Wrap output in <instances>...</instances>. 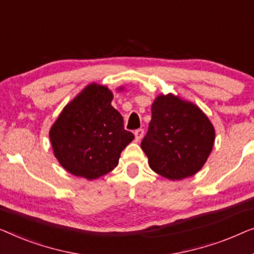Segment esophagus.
<instances>
[{
	"mask_svg": "<svg viewBox=\"0 0 254 254\" xmlns=\"http://www.w3.org/2000/svg\"><path fill=\"white\" fill-rule=\"evenodd\" d=\"M134 137H135V140L140 141L141 138L144 137V130H142V128H138V130H135L134 131Z\"/></svg>",
	"mask_w": 254,
	"mask_h": 254,
	"instance_id": "obj_1",
	"label": "esophagus"
}]
</instances>
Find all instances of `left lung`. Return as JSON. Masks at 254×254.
Masks as SVG:
<instances>
[{
	"mask_svg": "<svg viewBox=\"0 0 254 254\" xmlns=\"http://www.w3.org/2000/svg\"><path fill=\"white\" fill-rule=\"evenodd\" d=\"M141 149L153 171L170 181L191 177L203 167L215 141V128L195 103L173 93L159 94Z\"/></svg>",
	"mask_w": 254,
	"mask_h": 254,
	"instance_id": "left-lung-1",
	"label": "left lung"
}]
</instances>
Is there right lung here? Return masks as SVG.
Masks as SVG:
<instances>
[{
    "label": "right lung",
    "mask_w": 254,
    "mask_h": 254,
    "mask_svg": "<svg viewBox=\"0 0 254 254\" xmlns=\"http://www.w3.org/2000/svg\"><path fill=\"white\" fill-rule=\"evenodd\" d=\"M113 99V92L105 85L88 84L51 127L55 158L74 176L92 181L110 173L134 139L133 133L124 130L123 117L112 106Z\"/></svg>",
    "instance_id": "right-lung-1"
}]
</instances>
